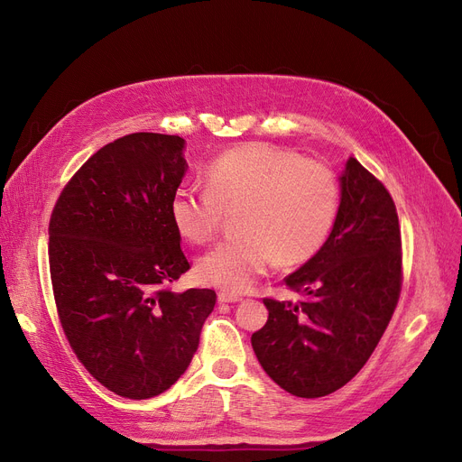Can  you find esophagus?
Segmentation results:
<instances>
[{
	"label": "esophagus",
	"mask_w": 462,
	"mask_h": 462,
	"mask_svg": "<svg viewBox=\"0 0 462 462\" xmlns=\"http://www.w3.org/2000/svg\"><path fill=\"white\" fill-rule=\"evenodd\" d=\"M217 300H218V303H236V301H241V296L228 294V292H218Z\"/></svg>",
	"instance_id": "esophagus-1"
}]
</instances>
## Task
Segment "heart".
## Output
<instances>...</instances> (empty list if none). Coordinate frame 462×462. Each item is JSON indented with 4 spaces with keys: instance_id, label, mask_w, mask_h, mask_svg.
<instances>
[{
    "instance_id": "1",
    "label": "heart",
    "mask_w": 462,
    "mask_h": 462,
    "mask_svg": "<svg viewBox=\"0 0 462 462\" xmlns=\"http://www.w3.org/2000/svg\"><path fill=\"white\" fill-rule=\"evenodd\" d=\"M204 190L181 185L168 213L190 245H208L230 218L236 239L225 241L197 265L204 284L245 292L275 260L296 268L317 256L341 211V183L333 170L272 143L237 145L215 157Z\"/></svg>"
}]
</instances>
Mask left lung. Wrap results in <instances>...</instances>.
I'll use <instances>...</instances> for the list:
<instances>
[{"label":"left lung","mask_w":462,"mask_h":462,"mask_svg":"<svg viewBox=\"0 0 462 462\" xmlns=\"http://www.w3.org/2000/svg\"><path fill=\"white\" fill-rule=\"evenodd\" d=\"M284 282L303 300H263L268 322L251 337L260 365L296 397L341 390L374 352L402 286L395 202L357 159L341 176V211L328 244Z\"/></svg>","instance_id":"left-lung-1"}]
</instances>
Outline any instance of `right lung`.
Returning <instances> with one entry per match:
<instances>
[{"label":"right lung","instance_id":"add662e5","mask_svg":"<svg viewBox=\"0 0 462 462\" xmlns=\"http://www.w3.org/2000/svg\"><path fill=\"white\" fill-rule=\"evenodd\" d=\"M185 140L133 133L93 153L63 187L48 226L58 317L88 373L125 399L176 383L215 307L209 288L172 292L190 263L170 221Z\"/></svg>","mask_w":462,"mask_h":462}]
</instances>
